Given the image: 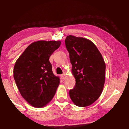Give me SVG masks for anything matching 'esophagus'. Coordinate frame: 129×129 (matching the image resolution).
I'll use <instances>...</instances> for the list:
<instances>
[{
    "instance_id": "obj_1",
    "label": "esophagus",
    "mask_w": 129,
    "mask_h": 129,
    "mask_svg": "<svg viewBox=\"0 0 129 129\" xmlns=\"http://www.w3.org/2000/svg\"><path fill=\"white\" fill-rule=\"evenodd\" d=\"M60 77H61V79H63V80H64V79H66V75H65V74H62V75H61L60 76Z\"/></svg>"
}]
</instances>
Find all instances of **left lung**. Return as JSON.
I'll return each mask as SVG.
<instances>
[{"instance_id": "obj_1", "label": "left lung", "mask_w": 129, "mask_h": 129, "mask_svg": "<svg viewBox=\"0 0 129 129\" xmlns=\"http://www.w3.org/2000/svg\"><path fill=\"white\" fill-rule=\"evenodd\" d=\"M65 45L76 80L75 87L69 91L70 98L77 106H88L103 91L105 62L96 45L87 39L69 35L65 39Z\"/></svg>"}]
</instances>
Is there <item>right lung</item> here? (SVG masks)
I'll use <instances>...</instances> for the list:
<instances>
[{
    "label": "right lung",
    "mask_w": 129,
    "mask_h": 129,
    "mask_svg": "<svg viewBox=\"0 0 129 129\" xmlns=\"http://www.w3.org/2000/svg\"><path fill=\"white\" fill-rule=\"evenodd\" d=\"M61 42L39 40L29 45L16 61L13 77L19 92L26 102L40 108L55 94L60 78L52 72L49 57Z\"/></svg>",
    "instance_id": "1"
}]
</instances>
